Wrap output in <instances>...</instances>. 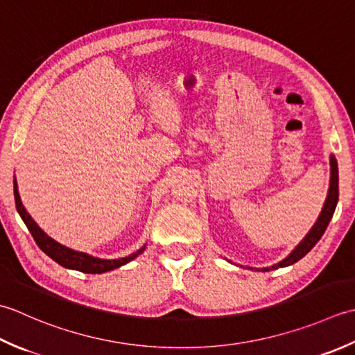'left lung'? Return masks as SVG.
Returning <instances> with one entry per match:
<instances>
[{
    "label": "left lung",
    "mask_w": 355,
    "mask_h": 355,
    "mask_svg": "<svg viewBox=\"0 0 355 355\" xmlns=\"http://www.w3.org/2000/svg\"><path fill=\"white\" fill-rule=\"evenodd\" d=\"M337 200H338V168H337L336 157L331 156V184H329V191H328L327 202H324V207L322 209V214L319 216V219H317L315 225L306 234V237L300 242L299 247L295 248L285 260H282L279 265H274V266H271V268H263L262 271L277 270V268H280V266L293 265V263L297 262V260H300L303 256H306L308 252L313 250L314 245L320 241V237L323 236L324 230H327L328 223H329V220L332 218V214H334Z\"/></svg>",
    "instance_id": "1"
}]
</instances>
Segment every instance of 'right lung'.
Here are the masks:
<instances>
[{"label": "right lung", "instance_id": "1", "mask_svg": "<svg viewBox=\"0 0 355 355\" xmlns=\"http://www.w3.org/2000/svg\"><path fill=\"white\" fill-rule=\"evenodd\" d=\"M17 180H13V194H15V204H17V209L21 216V219L24 220L26 227L31 231L35 242L38 247L46 252V254L53 259L56 263H60L64 268H70V270H76L81 272H87V274H99V272H105V271H112L114 268H119V266L125 265L130 260H133L135 257H137L144 251L139 250L135 254L124 257V259H118V260H101V259H95L92 256H87L84 252H78L70 248L62 247L58 242H55L53 239H50L44 231H42L36 222L31 218V214L26 211V208L23 205V202L19 199V193L17 188Z\"/></svg>", "mask_w": 355, "mask_h": 355}]
</instances>
